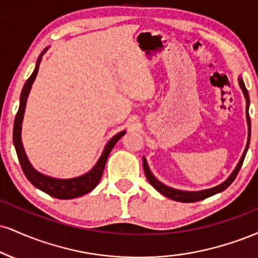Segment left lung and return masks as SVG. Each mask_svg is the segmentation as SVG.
I'll list each match as a JSON object with an SVG mask.
<instances>
[{
  "label": "left lung",
  "mask_w": 258,
  "mask_h": 258,
  "mask_svg": "<svg viewBox=\"0 0 258 258\" xmlns=\"http://www.w3.org/2000/svg\"><path fill=\"white\" fill-rule=\"evenodd\" d=\"M239 85H240V88L244 92L245 98H246V119H247V125H249V141H247L246 148H245L243 156H241L240 161H239L238 166L235 167L234 172L232 173L231 176H229V178L226 180V181H223L222 184L215 186V187L209 188V190L197 191V192L180 191V190H175V188L168 187V186L163 185L162 182H160L159 180H157L153 174H151L150 169H149V167L147 164V161H145V159H143V167H144V172H145V175H147V179L149 180V182H150L151 186H153L154 188H156V190L159 191L160 194H162L163 196L168 197V198H170V200H174L176 202H182V203H192V202H198V201H202V200H206V198H208V197L214 196V195H216V194H219V192L226 190V188H227L228 186L234 181V179L237 178L239 170H240V168H241V164H243V162H244V159H245V155H246L247 148H249L250 135H251V121H250V115H249V104H250L249 92H247L246 88H245V84H244L243 79H241V78H239Z\"/></svg>",
  "instance_id": "obj_1"
}]
</instances>
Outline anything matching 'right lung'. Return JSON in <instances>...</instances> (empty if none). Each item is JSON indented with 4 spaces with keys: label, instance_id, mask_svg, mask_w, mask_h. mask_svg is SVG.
Listing matches in <instances>:
<instances>
[{
    "label": "right lung",
    "instance_id": "1",
    "mask_svg": "<svg viewBox=\"0 0 258 258\" xmlns=\"http://www.w3.org/2000/svg\"><path fill=\"white\" fill-rule=\"evenodd\" d=\"M43 54H40L37 61V66L33 71V73L31 74V77L26 80L25 83L23 91L20 95V105L19 110H18L17 116L14 120V128H13V142L15 150H17L18 159H19L20 166L23 168L24 174L26 175V178L30 180V182L33 186H36L37 188L42 190L45 194H48L49 196H52L58 200H72V198H77L83 196V195L89 194L90 191H92L96 186L98 185L99 180L103 174V170L105 167V162H107L108 156H109L111 149L114 148V145L116 144V142L125 135V131L117 133L116 136H114L113 138L108 142L107 147H105L103 154L99 157L98 162L96 163V166L90 170L89 173L84 174L78 178L73 179H54L49 178V176L40 174L37 172L36 169L32 168L31 163L27 160L26 154H25L23 144H21V123H23V117H24V111L25 107H26V101L27 96L32 86L33 82H35L37 73H38V67L40 57Z\"/></svg>",
    "mask_w": 258,
    "mask_h": 258
}]
</instances>
